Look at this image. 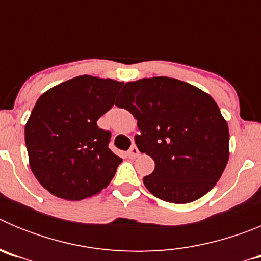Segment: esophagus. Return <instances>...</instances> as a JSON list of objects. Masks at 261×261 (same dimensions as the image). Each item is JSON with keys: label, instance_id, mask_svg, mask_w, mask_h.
<instances>
[{"label": "esophagus", "instance_id": "esophagus-1", "mask_svg": "<svg viewBox=\"0 0 261 261\" xmlns=\"http://www.w3.org/2000/svg\"><path fill=\"white\" fill-rule=\"evenodd\" d=\"M138 154H140V151H138L137 146H136V145H132L130 149L128 150V153H126V155H128L129 158H136V156H138Z\"/></svg>", "mask_w": 261, "mask_h": 261}]
</instances>
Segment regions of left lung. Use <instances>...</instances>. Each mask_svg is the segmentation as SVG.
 <instances>
[{
	"label": "left lung",
	"mask_w": 261,
	"mask_h": 261,
	"mask_svg": "<svg viewBox=\"0 0 261 261\" xmlns=\"http://www.w3.org/2000/svg\"><path fill=\"white\" fill-rule=\"evenodd\" d=\"M116 106L137 119L138 150L155 162L144 184L174 204L200 199L216 186L229 161V126L209 94L168 77L126 82Z\"/></svg>",
	"instance_id": "1"
}]
</instances>
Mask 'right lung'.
<instances>
[{"label":"right lung","instance_id":"obj_1","mask_svg":"<svg viewBox=\"0 0 261 261\" xmlns=\"http://www.w3.org/2000/svg\"><path fill=\"white\" fill-rule=\"evenodd\" d=\"M123 82L80 75L45 91L26 126L30 167L53 196L77 201L99 193L123 159L108 149L98 119L115 105Z\"/></svg>","mask_w":261,"mask_h":261}]
</instances>
